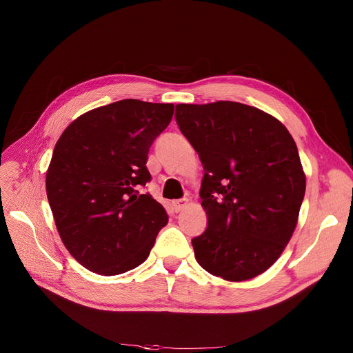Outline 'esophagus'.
Instances as JSON below:
<instances>
[{
    "instance_id": "1",
    "label": "esophagus",
    "mask_w": 353,
    "mask_h": 353,
    "mask_svg": "<svg viewBox=\"0 0 353 353\" xmlns=\"http://www.w3.org/2000/svg\"><path fill=\"white\" fill-rule=\"evenodd\" d=\"M188 205H189L188 199H180V200H173L172 201V206H173L174 212H181Z\"/></svg>"
}]
</instances>
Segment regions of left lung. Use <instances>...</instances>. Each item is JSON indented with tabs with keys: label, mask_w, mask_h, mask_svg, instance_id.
Segmentation results:
<instances>
[{
	"label": "left lung",
	"mask_w": 353,
	"mask_h": 353,
	"mask_svg": "<svg viewBox=\"0 0 353 353\" xmlns=\"http://www.w3.org/2000/svg\"><path fill=\"white\" fill-rule=\"evenodd\" d=\"M176 121L205 169L208 229L192 240L197 263L229 282L266 272L298 225L306 176L276 117L236 101L177 104Z\"/></svg>",
	"instance_id": "8db88e82"
}]
</instances>
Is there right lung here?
Returning <instances> with one entry per match:
<instances>
[{
    "label": "right lung",
    "instance_id": "obj_1",
    "mask_svg": "<svg viewBox=\"0 0 353 353\" xmlns=\"http://www.w3.org/2000/svg\"><path fill=\"white\" fill-rule=\"evenodd\" d=\"M174 105L120 100L77 117L55 143L46 190L55 228L85 269L114 276L140 266L169 221L150 194L148 148Z\"/></svg>",
    "mask_w": 353,
    "mask_h": 353
}]
</instances>
